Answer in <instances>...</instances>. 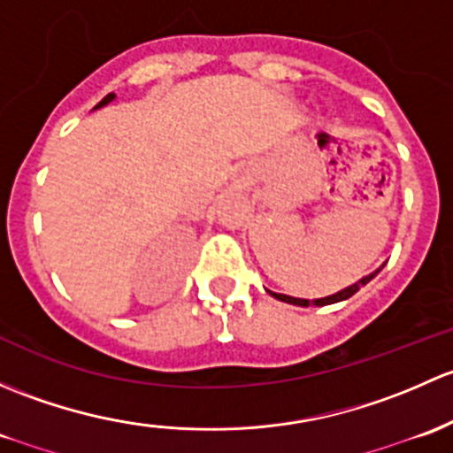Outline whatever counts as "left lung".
I'll use <instances>...</instances> for the list:
<instances>
[{"mask_svg":"<svg viewBox=\"0 0 453 453\" xmlns=\"http://www.w3.org/2000/svg\"><path fill=\"white\" fill-rule=\"evenodd\" d=\"M381 268H384V265H381ZM381 268H377L375 273H371V274H366V277H362L360 281H356V283H353V286H349V288H344V290L335 292V295L325 296V298H314V301H310V298H295V296H288V295H277V292H270V290H268V292H270V295H273L274 298H279V301L290 303V305H298V307L319 305V307H323V305H331V303H338V301H344V298L353 296V295H356L357 290H360L362 286H366V283L371 281V279H375V277H377V273H380Z\"/></svg>","mask_w":453,"mask_h":453,"instance_id":"obj_1","label":"left lung"}]
</instances>
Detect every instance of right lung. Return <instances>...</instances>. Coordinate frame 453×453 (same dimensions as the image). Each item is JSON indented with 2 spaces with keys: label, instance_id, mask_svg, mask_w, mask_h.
<instances>
[{
  "label": "right lung",
  "instance_id": "right-lung-1",
  "mask_svg": "<svg viewBox=\"0 0 453 453\" xmlns=\"http://www.w3.org/2000/svg\"><path fill=\"white\" fill-rule=\"evenodd\" d=\"M113 100H115V93H109V96H106L104 100H102V102H97V104H96V109H100V106H106V104H109V102H113Z\"/></svg>",
  "mask_w": 453,
  "mask_h": 453
}]
</instances>
